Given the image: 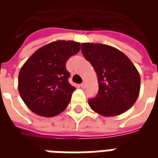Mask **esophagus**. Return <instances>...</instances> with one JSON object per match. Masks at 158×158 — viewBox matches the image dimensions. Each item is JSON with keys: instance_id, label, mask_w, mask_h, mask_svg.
I'll return each mask as SVG.
<instances>
[{"instance_id": "obj_1", "label": "esophagus", "mask_w": 158, "mask_h": 158, "mask_svg": "<svg viewBox=\"0 0 158 158\" xmlns=\"http://www.w3.org/2000/svg\"><path fill=\"white\" fill-rule=\"evenodd\" d=\"M80 87H81L82 89H85V83H82V84L80 85Z\"/></svg>"}]
</instances>
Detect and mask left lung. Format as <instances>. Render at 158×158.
Wrapping results in <instances>:
<instances>
[{
	"mask_svg": "<svg viewBox=\"0 0 158 158\" xmlns=\"http://www.w3.org/2000/svg\"><path fill=\"white\" fill-rule=\"evenodd\" d=\"M81 52L97 75V96L88 101L100 115L113 117L125 113L135 104L140 89L138 70L118 49L99 43H82Z\"/></svg>",
	"mask_w": 158,
	"mask_h": 158,
	"instance_id": "1",
	"label": "left lung"
}]
</instances>
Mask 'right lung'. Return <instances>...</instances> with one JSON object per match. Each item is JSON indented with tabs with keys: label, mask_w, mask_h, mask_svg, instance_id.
I'll return each instance as SVG.
<instances>
[{
	"label": "right lung",
	"mask_w": 158,
	"mask_h": 158,
	"mask_svg": "<svg viewBox=\"0 0 158 158\" xmlns=\"http://www.w3.org/2000/svg\"><path fill=\"white\" fill-rule=\"evenodd\" d=\"M80 50L73 40H56L38 49L20 69L19 92L33 113L54 117L66 109L75 87L69 83L66 62Z\"/></svg>",
	"instance_id": "1"
}]
</instances>
